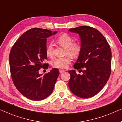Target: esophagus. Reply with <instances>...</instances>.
Masks as SVG:
<instances>
[{
  "instance_id": "esophagus-1",
  "label": "esophagus",
  "mask_w": 122,
  "mask_h": 122,
  "mask_svg": "<svg viewBox=\"0 0 122 122\" xmlns=\"http://www.w3.org/2000/svg\"><path fill=\"white\" fill-rule=\"evenodd\" d=\"M65 71V70H62V69H60L59 70V72H60V74H62V73L64 72Z\"/></svg>"
}]
</instances>
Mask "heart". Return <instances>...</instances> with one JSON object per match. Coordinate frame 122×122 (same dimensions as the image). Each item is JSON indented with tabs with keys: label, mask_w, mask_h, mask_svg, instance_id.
Wrapping results in <instances>:
<instances>
[{
	"label": "heart",
	"mask_w": 122,
	"mask_h": 122,
	"mask_svg": "<svg viewBox=\"0 0 122 122\" xmlns=\"http://www.w3.org/2000/svg\"><path fill=\"white\" fill-rule=\"evenodd\" d=\"M72 38L66 33L60 35L57 38L56 42L60 46L65 47V55H70L72 57H76L80 54L81 46L77 42H72ZM46 55L49 57L53 56V46L49 44L47 46L46 50ZM71 62V58L67 56L63 58H56L52 61V66L55 68L65 69L68 66Z\"/></svg>",
	"instance_id": "b5f03b06"
}]
</instances>
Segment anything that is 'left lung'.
I'll use <instances>...</instances> for the list:
<instances>
[{
    "label": "left lung",
    "mask_w": 122,
    "mask_h": 122,
    "mask_svg": "<svg viewBox=\"0 0 122 122\" xmlns=\"http://www.w3.org/2000/svg\"><path fill=\"white\" fill-rule=\"evenodd\" d=\"M69 31L80 36L81 51L74 67L82 72L77 74L75 70L68 71L70 74L69 89L77 97L91 98L103 88L110 77L111 49L105 37L97 29L80 26Z\"/></svg>",
    "instance_id": "1"
}]
</instances>
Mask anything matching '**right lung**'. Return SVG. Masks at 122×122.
<instances>
[{"mask_svg": "<svg viewBox=\"0 0 122 122\" xmlns=\"http://www.w3.org/2000/svg\"><path fill=\"white\" fill-rule=\"evenodd\" d=\"M46 29L33 28L24 33L13 46L9 54V66L13 83L17 90L29 99L39 101L51 95L59 75L53 68L44 75L39 74L47 59V38L54 35Z\"/></svg>", "mask_w": 122, "mask_h": 122, "instance_id": "obj_1", "label": "right lung"}]
</instances>
